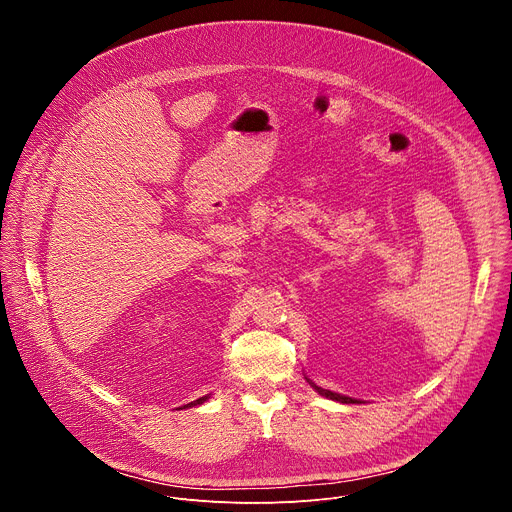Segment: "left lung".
<instances>
[{"instance_id": "8db88e82", "label": "left lung", "mask_w": 512, "mask_h": 512, "mask_svg": "<svg viewBox=\"0 0 512 512\" xmlns=\"http://www.w3.org/2000/svg\"><path fill=\"white\" fill-rule=\"evenodd\" d=\"M308 383L322 395V397H328V399H332V401H340V403H358L356 399H352V397H344V395H340V393H332V391H328V389H322V387H316L310 379H308Z\"/></svg>"}]
</instances>
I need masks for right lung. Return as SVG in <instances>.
<instances>
[{
  "mask_svg": "<svg viewBox=\"0 0 512 512\" xmlns=\"http://www.w3.org/2000/svg\"><path fill=\"white\" fill-rule=\"evenodd\" d=\"M208 399V395L206 397H200V399H196V401H192V403H188V405H184V407H192V405H200V403H204Z\"/></svg>",
  "mask_w": 512,
  "mask_h": 512,
  "instance_id": "add662e5",
  "label": "right lung"
}]
</instances>
